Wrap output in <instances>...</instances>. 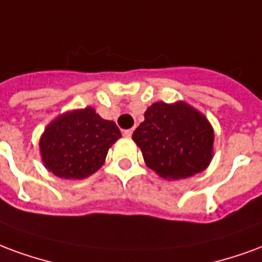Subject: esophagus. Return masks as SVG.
<instances>
[{
    "label": "esophagus",
    "mask_w": 262,
    "mask_h": 262,
    "mask_svg": "<svg viewBox=\"0 0 262 262\" xmlns=\"http://www.w3.org/2000/svg\"><path fill=\"white\" fill-rule=\"evenodd\" d=\"M123 135H124V137H127V138H129V137L133 135V128L124 129V131H123Z\"/></svg>",
    "instance_id": "1"
}]
</instances>
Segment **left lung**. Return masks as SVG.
Wrapping results in <instances>:
<instances>
[{
	"label": "left lung",
	"instance_id": "8db88e82",
	"mask_svg": "<svg viewBox=\"0 0 262 262\" xmlns=\"http://www.w3.org/2000/svg\"><path fill=\"white\" fill-rule=\"evenodd\" d=\"M133 139L146 166L163 179H187L205 170L211 162L212 127L186 103L152 104Z\"/></svg>",
	"mask_w": 262,
	"mask_h": 262
}]
</instances>
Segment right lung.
Returning <instances> with one entry per match:
<instances>
[{
  "label": "right lung",
  "mask_w": 262,
  "mask_h": 262,
  "mask_svg": "<svg viewBox=\"0 0 262 262\" xmlns=\"http://www.w3.org/2000/svg\"><path fill=\"white\" fill-rule=\"evenodd\" d=\"M121 137L116 123L91 107L67 113L46 128L40 150L46 167L62 179H85L104 163L108 148Z\"/></svg>",
  "instance_id": "obj_1"
}]
</instances>
